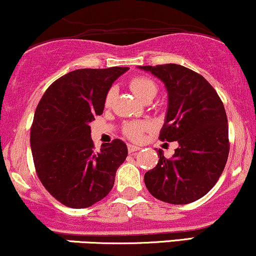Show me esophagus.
Returning <instances> with one entry per match:
<instances>
[{
    "mask_svg": "<svg viewBox=\"0 0 256 256\" xmlns=\"http://www.w3.org/2000/svg\"><path fill=\"white\" fill-rule=\"evenodd\" d=\"M140 148H141V147H139V146L132 145V144H128V151H129V153H133V152L139 151Z\"/></svg>",
    "mask_w": 256,
    "mask_h": 256,
    "instance_id": "obj_1",
    "label": "esophagus"
}]
</instances>
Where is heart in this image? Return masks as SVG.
I'll use <instances>...</instances> for the list:
<instances>
[{"mask_svg": "<svg viewBox=\"0 0 256 256\" xmlns=\"http://www.w3.org/2000/svg\"><path fill=\"white\" fill-rule=\"evenodd\" d=\"M129 87H130V90L133 91L134 94L142 102L146 100V99L154 98V96L157 94L158 91L157 84L147 76L134 78V79H132L130 82H129ZM115 93L116 92L114 88H111L110 91L108 92L106 97H105V106H110L114 98H115ZM146 128V123L130 122L124 127V133L128 138H130V139L139 140Z\"/></svg>", "mask_w": 256, "mask_h": 256, "instance_id": "b5f03b06", "label": "heart"}]
</instances>
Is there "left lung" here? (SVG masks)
Wrapping results in <instances>:
<instances>
[{
    "instance_id": "obj_1",
    "label": "left lung",
    "mask_w": 256,
    "mask_h": 256,
    "mask_svg": "<svg viewBox=\"0 0 256 256\" xmlns=\"http://www.w3.org/2000/svg\"><path fill=\"white\" fill-rule=\"evenodd\" d=\"M164 84L168 110L159 139L177 141L170 159L158 150L157 166L145 184L158 200L174 205L194 202L211 190L229 156V128L224 105L208 81L183 66H140Z\"/></svg>"
}]
</instances>
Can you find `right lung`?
Wrapping results in <instances>:
<instances>
[{
    "label": "right lung",
    "instance_id": "obj_1",
    "mask_svg": "<svg viewBox=\"0 0 256 256\" xmlns=\"http://www.w3.org/2000/svg\"><path fill=\"white\" fill-rule=\"evenodd\" d=\"M128 69H76L50 85L39 102L30 138L33 162L45 189L63 205L86 208L114 187L127 145L115 139L96 152L90 123L103 114L110 87Z\"/></svg>",
    "mask_w": 256,
    "mask_h": 256
}]
</instances>
